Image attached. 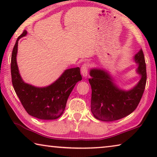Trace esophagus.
<instances>
[{
  "label": "esophagus",
  "mask_w": 157,
  "mask_h": 157,
  "mask_svg": "<svg viewBox=\"0 0 157 157\" xmlns=\"http://www.w3.org/2000/svg\"><path fill=\"white\" fill-rule=\"evenodd\" d=\"M81 73L83 78H87V75H88V65L86 63L82 65L81 68Z\"/></svg>",
  "instance_id": "34e87169"
}]
</instances>
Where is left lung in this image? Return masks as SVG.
Instances as JSON below:
<instances>
[{"mask_svg": "<svg viewBox=\"0 0 157 157\" xmlns=\"http://www.w3.org/2000/svg\"><path fill=\"white\" fill-rule=\"evenodd\" d=\"M137 64L136 72L140 79L129 90L121 89L109 71L104 68L90 69L89 84L92 94L91 109L98 120L113 121L129 115L136 109L144 92L147 73L145 57L142 49L134 55Z\"/></svg>", "mask_w": 157, "mask_h": 157, "instance_id": "8db88e82", "label": "left lung"}]
</instances>
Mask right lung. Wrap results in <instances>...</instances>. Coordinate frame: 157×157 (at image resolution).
Here are the masks:
<instances>
[{
  "instance_id": "right-lung-1",
  "label": "right lung",
  "mask_w": 157,
  "mask_h": 157,
  "mask_svg": "<svg viewBox=\"0 0 157 157\" xmlns=\"http://www.w3.org/2000/svg\"><path fill=\"white\" fill-rule=\"evenodd\" d=\"M26 30L18 37L11 59L12 81L14 91L29 115L41 120H55L62 115L66 102L75 84L82 80L79 67L66 69L59 78L48 86L39 87L23 81L18 70L17 56L21 38L27 35Z\"/></svg>"
}]
</instances>
